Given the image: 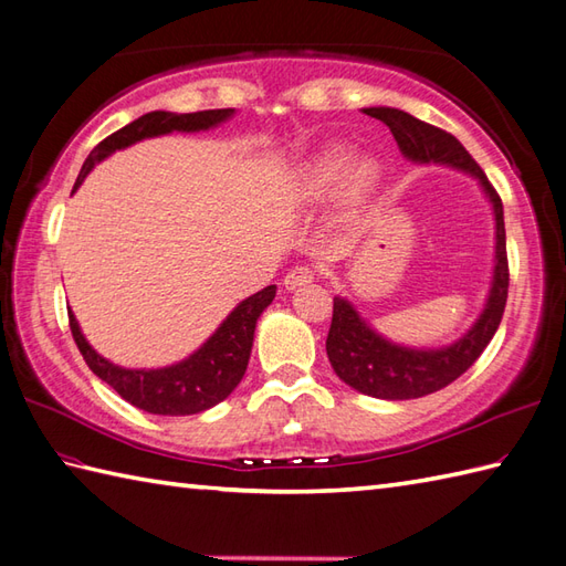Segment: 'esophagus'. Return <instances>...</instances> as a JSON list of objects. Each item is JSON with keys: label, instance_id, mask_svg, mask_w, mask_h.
Wrapping results in <instances>:
<instances>
[{"label": "esophagus", "instance_id": "esophagus-1", "mask_svg": "<svg viewBox=\"0 0 566 566\" xmlns=\"http://www.w3.org/2000/svg\"><path fill=\"white\" fill-rule=\"evenodd\" d=\"M311 282H314V270L306 268V264H296V268H292L284 276V286L290 292L302 290V286H306Z\"/></svg>", "mask_w": 566, "mask_h": 566}]
</instances>
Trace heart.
<instances>
[{"label": "heart", "instance_id": "obj_1", "mask_svg": "<svg viewBox=\"0 0 566 566\" xmlns=\"http://www.w3.org/2000/svg\"><path fill=\"white\" fill-rule=\"evenodd\" d=\"M379 179L375 158L353 160L347 143H328L306 158L296 172V195L304 201H321L340 185L343 209H357Z\"/></svg>", "mask_w": 566, "mask_h": 566}]
</instances>
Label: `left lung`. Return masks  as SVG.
<instances>
[{"label": "left lung", "instance_id": "left-lung-1", "mask_svg": "<svg viewBox=\"0 0 566 566\" xmlns=\"http://www.w3.org/2000/svg\"><path fill=\"white\" fill-rule=\"evenodd\" d=\"M363 114L379 118L394 134L403 158L418 165H448L454 170L472 175L482 185L491 201L496 221V252H494V276L486 296L484 311L474 321L460 340L432 350L396 345L384 338L369 323L357 314V308L343 296L333 298V321L326 340V353L331 365L347 387L359 394L375 396L387 401L420 399L432 391L448 387L457 377L476 363L484 347L494 338L501 323L503 308L509 298V258H506V226H503V203L496 189L489 185L482 167L452 134L430 126L420 118L391 106H369Z\"/></svg>", "mask_w": 566, "mask_h": 566}]
</instances>
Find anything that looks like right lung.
Masks as SVG:
<instances>
[{
  "mask_svg": "<svg viewBox=\"0 0 566 566\" xmlns=\"http://www.w3.org/2000/svg\"><path fill=\"white\" fill-rule=\"evenodd\" d=\"M235 112L233 109H209V112H195V114H172V112H150L143 114L136 122L118 128L116 134L104 138L97 148L90 153L84 160L82 170L77 175L75 189L84 182V177L92 172V167L109 158L112 153L124 150L134 146L138 140L167 136L172 130H182V134H197V130H209L228 122ZM72 189V191H75ZM276 294V286L270 284L262 292L248 296L240 302L231 314L226 316L211 338L203 343L197 353L185 357L182 363H175L170 367L158 369H126L118 367L109 359L102 357L84 338L80 331V323L72 311L70 316V331L75 338L84 363L97 375L102 381L148 413L158 416H191L201 413L207 408L221 403L228 394H231L240 379H243L248 369V359L252 350V338H255L258 318L264 308L272 304Z\"/></svg>",
  "mask_w": 566,
  "mask_h": 566,
  "instance_id": "1",
  "label": "right lung"
}]
</instances>
